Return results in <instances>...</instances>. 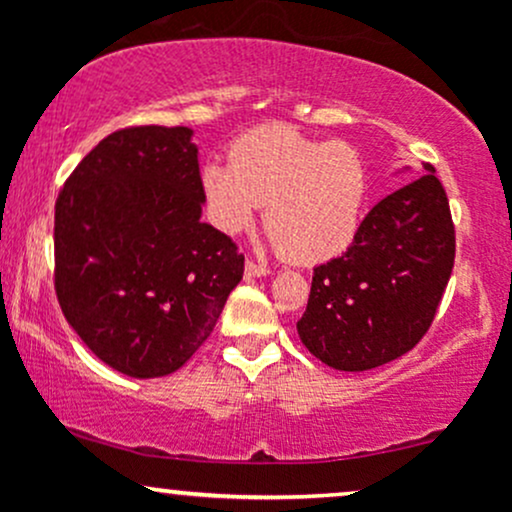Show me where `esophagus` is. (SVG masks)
I'll list each match as a JSON object with an SVG mask.
<instances>
[{"instance_id": "esophagus-1", "label": "esophagus", "mask_w": 512, "mask_h": 512, "mask_svg": "<svg viewBox=\"0 0 512 512\" xmlns=\"http://www.w3.org/2000/svg\"><path fill=\"white\" fill-rule=\"evenodd\" d=\"M267 274H269L267 264H260L255 260L245 262V276H267Z\"/></svg>"}]
</instances>
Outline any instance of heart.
I'll return each instance as SVG.
<instances>
[{
    "mask_svg": "<svg viewBox=\"0 0 512 512\" xmlns=\"http://www.w3.org/2000/svg\"><path fill=\"white\" fill-rule=\"evenodd\" d=\"M207 211L223 233H240L264 204L272 243L293 262L317 264L349 248L368 180L361 156L286 125L250 129L231 146V163L202 170Z\"/></svg>",
    "mask_w": 512,
    "mask_h": 512,
    "instance_id": "heart-1",
    "label": "heart"
}]
</instances>
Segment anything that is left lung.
Wrapping results in <instances>:
<instances>
[{"instance_id":"left-lung-1","label":"left lung","mask_w":512,"mask_h":512,"mask_svg":"<svg viewBox=\"0 0 512 512\" xmlns=\"http://www.w3.org/2000/svg\"><path fill=\"white\" fill-rule=\"evenodd\" d=\"M380 199L344 255L313 272L298 337L330 368L361 373L414 349L455 264V226L436 168Z\"/></svg>"}]
</instances>
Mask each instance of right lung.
Listing matches in <instances>:
<instances>
[{
  "label": "right lung",
  "mask_w": 512,
  "mask_h": 512,
  "mask_svg": "<svg viewBox=\"0 0 512 512\" xmlns=\"http://www.w3.org/2000/svg\"><path fill=\"white\" fill-rule=\"evenodd\" d=\"M190 127H127L55 204V291L81 342L129 378L175 373L207 342L245 257L202 223Z\"/></svg>",
  "instance_id": "add662e5"
}]
</instances>
